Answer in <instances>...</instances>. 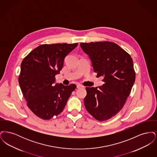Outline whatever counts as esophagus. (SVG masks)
<instances>
[{"instance_id": "esophagus-1", "label": "esophagus", "mask_w": 157, "mask_h": 157, "mask_svg": "<svg viewBox=\"0 0 157 157\" xmlns=\"http://www.w3.org/2000/svg\"><path fill=\"white\" fill-rule=\"evenodd\" d=\"M83 88V86H82V85L78 84V85H77V88H78V89H81V88Z\"/></svg>"}]
</instances>
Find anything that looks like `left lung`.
<instances>
[{
  "instance_id": "8db88e82",
  "label": "left lung",
  "mask_w": 157,
  "mask_h": 157,
  "mask_svg": "<svg viewBox=\"0 0 157 157\" xmlns=\"http://www.w3.org/2000/svg\"><path fill=\"white\" fill-rule=\"evenodd\" d=\"M80 46L89 55L97 77H104L102 86L86 88L85 106L98 121L109 120L120 112L131 93L135 80L133 60L112 42L81 43Z\"/></svg>"
}]
</instances>
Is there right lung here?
<instances>
[{"instance_id": "obj_1", "label": "right lung", "mask_w": 157, "mask_h": 157, "mask_svg": "<svg viewBox=\"0 0 157 157\" xmlns=\"http://www.w3.org/2000/svg\"><path fill=\"white\" fill-rule=\"evenodd\" d=\"M78 43L43 44L32 50L21 63L19 83L27 106L35 115L45 120L62 112L75 84H54L64 59Z\"/></svg>"}]
</instances>
